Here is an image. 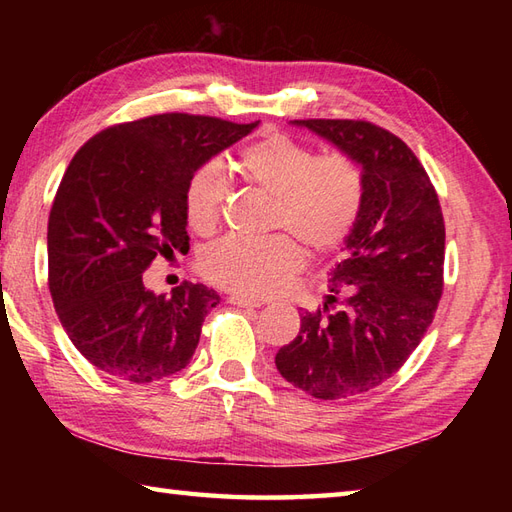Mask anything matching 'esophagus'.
<instances>
[{
    "label": "esophagus",
    "instance_id": "obj_1",
    "mask_svg": "<svg viewBox=\"0 0 512 512\" xmlns=\"http://www.w3.org/2000/svg\"><path fill=\"white\" fill-rule=\"evenodd\" d=\"M233 303V306H237V308H259L262 306V301L259 299H250V297H239V295H233L231 299H228Z\"/></svg>",
    "mask_w": 512,
    "mask_h": 512
}]
</instances>
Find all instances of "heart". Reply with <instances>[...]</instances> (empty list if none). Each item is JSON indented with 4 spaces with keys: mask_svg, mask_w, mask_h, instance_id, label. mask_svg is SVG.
<instances>
[{
    "mask_svg": "<svg viewBox=\"0 0 512 512\" xmlns=\"http://www.w3.org/2000/svg\"><path fill=\"white\" fill-rule=\"evenodd\" d=\"M237 173L273 198L270 224L284 228L310 253H330L352 233L363 202V173L350 156L317 158L299 140L273 134L239 154ZM224 198L226 176L220 165L209 162L193 173L184 193V211L195 233L215 231ZM295 239L226 237L206 250L202 273L237 295L268 297L299 273L303 253Z\"/></svg>",
    "mask_w": 512,
    "mask_h": 512,
    "instance_id": "heart-1",
    "label": "heart"
}]
</instances>
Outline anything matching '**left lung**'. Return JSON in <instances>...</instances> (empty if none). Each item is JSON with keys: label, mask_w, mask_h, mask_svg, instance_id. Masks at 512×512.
<instances>
[{"label": "left lung", "mask_w": 512, "mask_h": 512, "mask_svg": "<svg viewBox=\"0 0 512 512\" xmlns=\"http://www.w3.org/2000/svg\"><path fill=\"white\" fill-rule=\"evenodd\" d=\"M290 123L361 167L363 202L323 306L303 314L275 365L314 398H347L394 376L431 325L442 295V209L420 160L387 129L325 118Z\"/></svg>", "instance_id": "8db88e82"}]
</instances>
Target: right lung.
<instances>
[{"label":"right lung","instance_id":"obj_1","mask_svg":"<svg viewBox=\"0 0 512 512\" xmlns=\"http://www.w3.org/2000/svg\"><path fill=\"white\" fill-rule=\"evenodd\" d=\"M259 123L158 114L90 138L63 173L48 220L54 310L76 350L101 372L151 383L180 372L220 295L184 281L145 288L156 255L187 253L191 176Z\"/></svg>","mask_w":512,"mask_h":512}]
</instances>
